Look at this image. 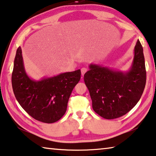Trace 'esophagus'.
I'll return each mask as SVG.
<instances>
[{"label": "esophagus", "instance_id": "esophagus-1", "mask_svg": "<svg viewBox=\"0 0 156 156\" xmlns=\"http://www.w3.org/2000/svg\"><path fill=\"white\" fill-rule=\"evenodd\" d=\"M87 69L85 68V67H83L81 69V74L82 76H84V73L87 72Z\"/></svg>", "mask_w": 156, "mask_h": 156}]
</instances>
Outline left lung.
<instances>
[{
  "label": "left lung",
  "mask_w": 156,
  "mask_h": 156,
  "mask_svg": "<svg viewBox=\"0 0 156 156\" xmlns=\"http://www.w3.org/2000/svg\"><path fill=\"white\" fill-rule=\"evenodd\" d=\"M84 80L95 112L109 120L125 115L138 103L146 84V69L140 42L137 41L133 60L128 72L91 64L84 75Z\"/></svg>",
  "instance_id": "1"
}]
</instances>
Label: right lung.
I'll return each instance as SVG.
<instances>
[{
	"label": "right lung",
	"instance_id": "1",
	"mask_svg": "<svg viewBox=\"0 0 156 156\" xmlns=\"http://www.w3.org/2000/svg\"><path fill=\"white\" fill-rule=\"evenodd\" d=\"M80 69L34 80L25 72L19 47L16 54L12 84L16 98L29 115L41 122L59 120L67 111L72 90L80 80Z\"/></svg>",
	"mask_w": 156,
	"mask_h": 156
}]
</instances>
